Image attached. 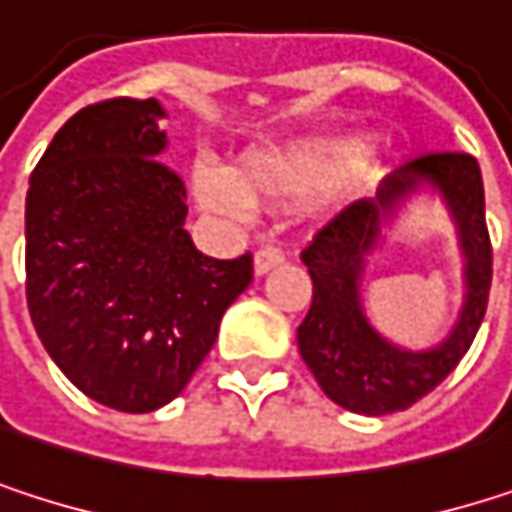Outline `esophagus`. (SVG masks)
<instances>
[{"label":"esophagus","mask_w":512,"mask_h":512,"mask_svg":"<svg viewBox=\"0 0 512 512\" xmlns=\"http://www.w3.org/2000/svg\"><path fill=\"white\" fill-rule=\"evenodd\" d=\"M281 260H284V255H281L278 249H272V246H263V249H257L255 252V275H266V272H269V269H275Z\"/></svg>","instance_id":"34e87169"}]
</instances>
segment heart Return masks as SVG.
<instances>
[{
  "label": "heart",
  "mask_w": 512,
  "mask_h": 512,
  "mask_svg": "<svg viewBox=\"0 0 512 512\" xmlns=\"http://www.w3.org/2000/svg\"><path fill=\"white\" fill-rule=\"evenodd\" d=\"M385 162L379 142H361L356 133L329 130L293 136L240 156L228 171L213 162H195L189 183L195 204L225 219H249L257 204L299 201L326 186V201L335 204L358 192Z\"/></svg>",
  "instance_id": "obj_1"
}]
</instances>
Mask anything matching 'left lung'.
Instances as JSON below:
<instances>
[{
    "instance_id": "8db88e82",
    "label": "left lung",
    "mask_w": 512,
    "mask_h": 512,
    "mask_svg": "<svg viewBox=\"0 0 512 512\" xmlns=\"http://www.w3.org/2000/svg\"><path fill=\"white\" fill-rule=\"evenodd\" d=\"M418 197H439L461 255L463 305L455 326L430 348H406L382 336L363 305L369 257ZM314 281L311 311L296 341L323 394L356 415H388L430 394L468 353L489 299L492 249L483 213V177L468 154H430L382 180L376 198L350 204L302 252Z\"/></svg>"
}]
</instances>
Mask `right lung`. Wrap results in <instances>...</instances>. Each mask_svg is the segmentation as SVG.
Instances as JSON below:
<instances>
[{
	"label": "right lung",
	"mask_w": 512,
	"mask_h": 512,
	"mask_svg": "<svg viewBox=\"0 0 512 512\" xmlns=\"http://www.w3.org/2000/svg\"><path fill=\"white\" fill-rule=\"evenodd\" d=\"M159 100L79 109L32 171L26 299L41 344L91 400L142 415L171 403L252 284V257L201 255L186 189L159 159Z\"/></svg>",
	"instance_id": "add662e5"
}]
</instances>
